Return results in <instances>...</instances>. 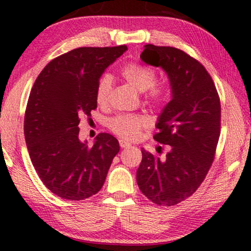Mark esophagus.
<instances>
[{
    "instance_id": "obj_1",
    "label": "esophagus",
    "mask_w": 251,
    "mask_h": 251,
    "mask_svg": "<svg viewBox=\"0 0 251 251\" xmlns=\"http://www.w3.org/2000/svg\"><path fill=\"white\" fill-rule=\"evenodd\" d=\"M120 146H121L122 148L128 147V146H130V143H129V142H126L125 139H120Z\"/></svg>"
}]
</instances>
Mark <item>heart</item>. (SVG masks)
<instances>
[{
    "label": "heart",
    "instance_id": "obj_1",
    "mask_svg": "<svg viewBox=\"0 0 251 251\" xmlns=\"http://www.w3.org/2000/svg\"><path fill=\"white\" fill-rule=\"evenodd\" d=\"M122 75L127 83L137 88L138 91H148L146 99L152 104L160 105L168 100V87L163 84H155L156 72L151 67L137 63H128L122 69ZM112 86V75L105 74L101 76L96 86V101L100 105L107 103ZM147 124L148 120L146 117L131 115V114H121L108 121L109 128L121 137L127 139L137 138L141 134L142 127Z\"/></svg>",
    "mask_w": 251,
    "mask_h": 251
}]
</instances>
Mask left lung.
<instances>
[{
    "label": "left lung",
    "instance_id": "obj_1",
    "mask_svg": "<svg viewBox=\"0 0 251 251\" xmlns=\"http://www.w3.org/2000/svg\"><path fill=\"white\" fill-rule=\"evenodd\" d=\"M141 58L167 74L172 100L161 110L154 135L171 146L160 160L142 148L141 192L156 205L174 206L196 192L214 161L220 135V100L210 75L197 59L171 46H144Z\"/></svg>",
    "mask_w": 251,
    "mask_h": 251
}]
</instances>
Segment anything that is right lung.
I'll use <instances>...</instances> for the list:
<instances>
[{"mask_svg":"<svg viewBox=\"0 0 251 251\" xmlns=\"http://www.w3.org/2000/svg\"><path fill=\"white\" fill-rule=\"evenodd\" d=\"M127 50L79 48L54 58L34 83L24 117L32 164L43 184L67 201H82L103 187L120 151L114 136L100 133L94 145L78 138L79 116L97 107L96 86L107 67Z\"/></svg>","mask_w":251,"mask_h":251,"instance_id":"obj_1","label":"right lung"}]
</instances>
